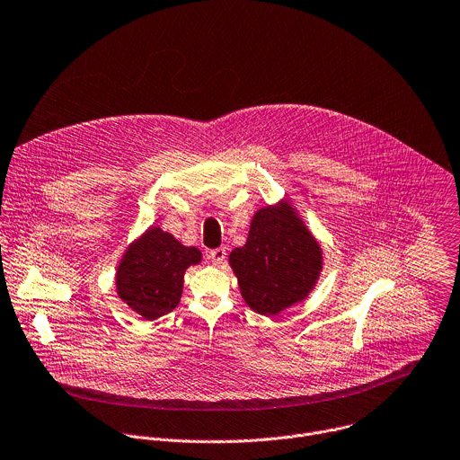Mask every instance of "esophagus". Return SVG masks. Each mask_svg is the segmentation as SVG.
<instances>
[{"mask_svg":"<svg viewBox=\"0 0 460 460\" xmlns=\"http://www.w3.org/2000/svg\"><path fill=\"white\" fill-rule=\"evenodd\" d=\"M208 258L211 260V263H213L215 267H220V265L224 263V260H226V249H224V247L213 249V251H209Z\"/></svg>","mask_w":460,"mask_h":460,"instance_id":"esophagus-1","label":"esophagus"}]
</instances>
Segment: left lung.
<instances>
[{
    "label": "left lung",
    "instance_id": "1",
    "mask_svg": "<svg viewBox=\"0 0 460 460\" xmlns=\"http://www.w3.org/2000/svg\"><path fill=\"white\" fill-rule=\"evenodd\" d=\"M229 265L247 306L274 317L312 294L324 256L297 209L283 199L254 213L247 242L231 251Z\"/></svg>",
    "mask_w": 460,
    "mask_h": 460
}]
</instances>
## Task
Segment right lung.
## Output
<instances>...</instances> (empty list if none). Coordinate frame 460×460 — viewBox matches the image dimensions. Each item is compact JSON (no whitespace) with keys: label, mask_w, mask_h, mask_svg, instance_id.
<instances>
[{"label":"right lung","mask_w":460,"mask_h":460,"mask_svg":"<svg viewBox=\"0 0 460 460\" xmlns=\"http://www.w3.org/2000/svg\"><path fill=\"white\" fill-rule=\"evenodd\" d=\"M202 261L197 247L150 226L123 252L116 267V294L146 321L170 314L181 301L184 272Z\"/></svg>","instance_id":"obj_1"}]
</instances>
